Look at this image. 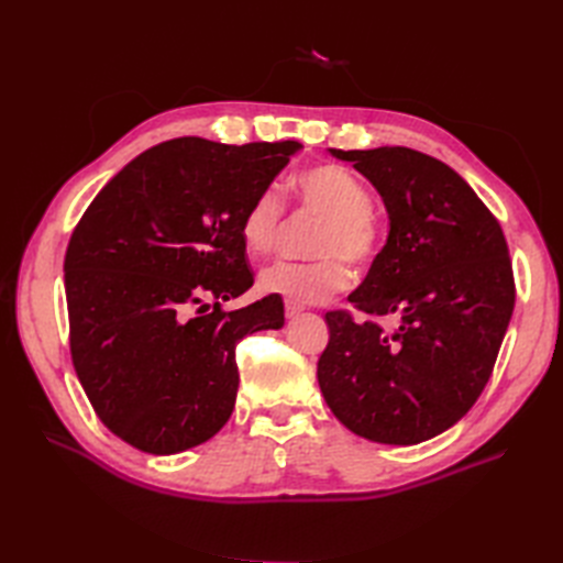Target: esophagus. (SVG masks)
<instances>
[{"label":"esophagus","instance_id":"esophagus-1","mask_svg":"<svg viewBox=\"0 0 563 563\" xmlns=\"http://www.w3.org/2000/svg\"><path fill=\"white\" fill-rule=\"evenodd\" d=\"M284 310H286V317H288V319H294V317H298V314L302 312V305H298V302H291V300H286Z\"/></svg>","mask_w":563,"mask_h":563}]
</instances>
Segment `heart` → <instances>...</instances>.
I'll use <instances>...</instances> for the list:
<instances>
[{
	"instance_id": "heart-1",
	"label": "heart",
	"mask_w": 563,
	"mask_h": 563,
	"mask_svg": "<svg viewBox=\"0 0 563 563\" xmlns=\"http://www.w3.org/2000/svg\"><path fill=\"white\" fill-rule=\"evenodd\" d=\"M305 209L323 216L314 263L277 261L261 272L265 294L308 305L345 291L352 284L350 267H366L383 244L380 220L371 209L368 187L338 164H314L288 183ZM284 220V203L277 192L263 190L251 199L240 220V236L251 258H263L277 244Z\"/></svg>"
}]
</instances>
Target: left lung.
I'll return each instance as SVG.
<instances>
[{
  "mask_svg": "<svg viewBox=\"0 0 563 563\" xmlns=\"http://www.w3.org/2000/svg\"><path fill=\"white\" fill-rule=\"evenodd\" d=\"M331 155L380 192L389 234L347 298L360 317L327 312L321 395L350 432L420 444L470 411L498 360L517 298L505 234L472 187L430 155L411 147Z\"/></svg>",
  "mask_w": 563,
  "mask_h": 563,
  "instance_id": "obj_1",
  "label": "left lung"
}]
</instances>
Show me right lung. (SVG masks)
<instances>
[{
    "instance_id": "1",
    "label": "right lung",
    "mask_w": 563,
    "mask_h": 563,
    "mask_svg": "<svg viewBox=\"0 0 563 563\" xmlns=\"http://www.w3.org/2000/svg\"><path fill=\"white\" fill-rule=\"evenodd\" d=\"M300 150L174 139L129 162L84 211L65 253L77 378L133 449L172 455L230 420L249 333L284 327V302H220L253 286L240 220Z\"/></svg>"
}]
</instances>
